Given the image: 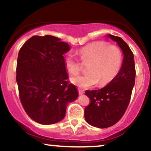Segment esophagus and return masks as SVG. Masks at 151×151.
Wrapping results in <instances>:
<instances>
[{"label": "esophagus", "mask_w": 151, "mask_h": 151, "mask_svg": "<svg viewBox=\"0 0 151 151\" xmlns=\"http://www.w3.org/2000/svg\"><path fill=\"white\" fill-rule=\"evenodd\" d=\"M78 92H79V95H82L83 93H84V91H83V90L80 89H78Z\"/></svg>", "instance_id": "esophagus-1"}]
</instances>
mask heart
Listing matches in <instances>:
<instances>
[{"label": "heart", "instance_id": "b5f03b06", "mask_svg": "<svg viewBox=\"0 0 151 151\" xmlns=\"http://www.w3.org/2000/svg\"><path fill=\"white\" fill-rule=\"evenodd\" d=\"M81 62L89 63L87 74L71 77V81L81 88L96 85L104 86L117 76L122 65V52L119 47L109 45L104 41H96L84 46L78 51ZM65 65L71 74L81 70V64L72 55L65 57Z\"/></svg>", "mask_w": 151, "mask_h": 151}]
</instances>
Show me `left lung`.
Instances as JSON below:
<instances>
[{
    "label": "left lung",
    "mask_w": 151,
    "mask_h": 151,
    "mask_svg": "<svg viewBox=\"0 0 151 151\" xmlns=\"http://www.w3.org/2000/svg\"><path fill=\"white\" fill-rule=\"evenodd\" d=\"M116 42L124 54L119 74L109 84L98 90H86L91 103L84 109V118L94 127L104 129L114 125L124 116L129 104L135 84L136 69L133 54L129 46L117 36L107 35Z\"/></svg>",
    "instance_id": "8db88e82"
}]
</instances>
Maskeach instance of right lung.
Segmentation results:
<instances>
[{"label":"right lung","mask_w":151,"mask_h":151,"mask_svg":"<svg viewBox=\"0 0 151 151\" xmlns=\"http://www.w3.org/2000/svg\"><path fill=\"white\" fill-rule=\"evenodd\" d=\"M70 46L52 35L32 36L18 53L16 81L25 112L44 125L62 121L69 103L78 98L70 84L63 55Z\"/></svg>","instance_id":"obj_1"}]
</instances>
